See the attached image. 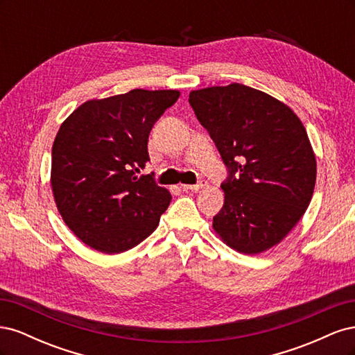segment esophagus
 Segmentation results:
<instances>
[{"mask_svg":"<svg viewBox=\"0 0 355 355\" xmlns=\"http://www.w3.org/2000/svg\"><path fill=\"white\" fill-rule=\"evenodd\" d=\"M204 187H207V182L206 180H200L198 184H196V185H180V188L184 189V191H198V189H201Z\"/></svg>","mask_w":355,"mask_h":355,"instance_id":"esophagus-1","label":"esophagus"}]
</instances>
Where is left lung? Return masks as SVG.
Instances as JSON below:
<instances>
[{
    "mask_svg": "<svg viewBox=\"0 0 355 355\" xmlns=\"http://www.w3.org/2000/svg\"><path fill=\"white\" fill-rule=\"evenodd\" d=\"M189 105L228 170L214 231L241 253L271 249L314 192L317 163L304 124L283 102L239 83L191 92Z\"/></svg>",
    "mask_w": 355,
    "mask_h": 355,
    "instance_id": "obj_1",
    "label": "left lung"
}]
</instances>
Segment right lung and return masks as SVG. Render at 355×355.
<instances>
[{
  "label": "right lung",
  "instance_id": "1",
  "mask_svg": "<svg viewBox=\"0 0 355 355\" xmlns=\"http://www.w3.org/2000/svg\"><path fill=\"white\" fill-rule=\"evenodd\" d=\"M179 96L135 89L85 102L60 125L51 149L53 196L69 230L92 249H132L167 210L170 192L154 173H139L149 161V133Z\"/></svg>",
  "mask_w": 355,
  "mask_h": 355
}]
</instances>
